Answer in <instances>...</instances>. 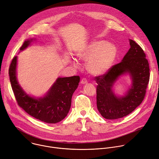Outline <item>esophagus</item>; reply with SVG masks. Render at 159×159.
Returning <instances> with one entry per match:
<instances>
[{"label": "esophagus", "mask_w": 159, "mask_h": 159, "mask_svg": "<svg viewBox=\"0 0 159 159\" xmlns=\"http://www.w3.org/2000/svg\"><path fill=\"white\" fill-rule=\"evenodd\" d=\"M87 83H88V81H87V80L86 78H82V80H81V83L83 84H86Z\"/></svg>", "instance_id": "34e87169"}]
</instances>
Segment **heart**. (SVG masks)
I'll use <instances>...</instances> for the list:
<instances>
[{
    "label": "heart",
    "instance_id": "heart-1",
    "mask_svg": "<svg viewBox=\"0 0 159 159\" xmlns=\"http://www.w3.org/2000/svg\"><path fill=\"white\" fill-rule=\"evenodd\" d=\"M117 50L112 44L105 41H92L77 53L79 58L88 60V70L94 75L105 73L111 66L116 57ZM74 65L77 63L73 60Z\"/></svg>",
    "mask_w": 159,
    "mask_h": 159
}]
</instances>
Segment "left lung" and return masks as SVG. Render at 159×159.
Masks as SVG:
<instances>
[{"label": "left lung", "mask_w": 159, "mask_h": 159, "mask_svg": "<svg viewBox=\"0 0 159 159\" xmlns=\"http://www.w3.org/2000/svg\"><path fill=\"white\" fill-rule=\"evenodd\" d=\"M130 48L118 64L103 75L94 78L97 86V108L103 117L109 120L121 118L131 113L144 99L149 79L148 61L142 48L130 39ZM129 73L133 80L131 88L124 97H116L112 88L118 77Z\"/></svg>", "instance_id": "8db88e82"}]
</instances>
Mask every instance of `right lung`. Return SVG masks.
<instances>
[{
	"instance_id": "right-lung-1",
	"label": "right lung",
	"mask_w": 159,
	"mask_h": 159,
	"mask_svg": "<svg viewBox=\"0 0 159 159\" xmlns=\"http://www.w3.org/2000/svg\"><path fill=\"white\" fill-rule=\"evenodd\" d=\"M32 41H25L20 51L25 49ZM16 66L17 56H14L10 65L9 74L18 105L30 116L46 123H56L64 119L70 111L71 98L79 84L80 76L58 78L46 95L43 98H35L26 94L18 83Z\"/></svg>"
}]
</instances>
